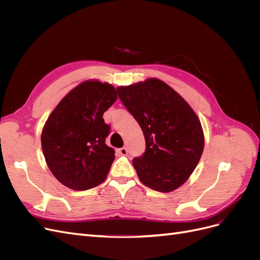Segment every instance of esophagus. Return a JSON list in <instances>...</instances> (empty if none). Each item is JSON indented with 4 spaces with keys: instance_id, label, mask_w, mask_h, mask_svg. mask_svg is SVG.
<instances>
[{
    "instance_id": "esophagus-1",
    "label": "esophagus",
    "mask_w": 260,
    "mask_h": 260,
    "mask_svg": "<svg viewBox=\"0 0 260 260\" xmlns=\"http://www.w3.org/2000/svg\"><path fill=\"white\" fill-rule=\"evenodd\" d=\"M118 152H119V154H120V155L125 156V155L128 154V149H127V147H121V148L118 149Z\"/></svg>"
}]
</instances>
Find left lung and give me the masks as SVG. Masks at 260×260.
I'll list each match as a JSON object with an SVG mask.
<instances>
[{
	"label": "left lung",
	"instance_id": "8db88e82",
	"mask_svg": "<svg viewBox=\"0 0 260 260\" xmlns=\"http://www.w3.org/2000/svg\"><path fill=\"white\" fill-rule=\"evenodd\" d=\"M117 91L145 138V153L132 161L141 182L158 192L176 190L192 175L203 153L198 115L179 93L156 78L118 86Z\"/></svg>",
	"mask_w": 260,
	"mask_h": 260
}]
</instances>
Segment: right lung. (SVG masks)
Masks as SVG:
<instances>
[{
	"instance_id": "add662e5",
	"label": "right lung",
	"mask_w": 260,
	"mask_h": 260,
	"mask_svg": "<svg viewBox=\"0 0 260 260\" xmlns=\"http://www.w3.org/2000/svg\"><path fill=\"white\" fill-rule=\"evenodd\" d=\"M116 100L112 84L86 80L51 113L42 130L41 145L46 165L61 184L84 191L106 179L115 151L105 143L111 127L103 114Z\"/></svg>"
}]
</instances>
